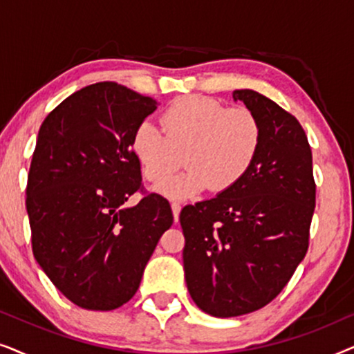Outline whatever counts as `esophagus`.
<instances>
[{
	"instance_id": "34e87169",
	"label": "esophagus",
	"mask_w": 354,
	"mask_h": 354,
	"mask_svg": "<svg viewBox=\"0 0 354 354\" xmlns=\"http://www.w3.org/2000/svg\"><path fill=\"white\" fill-rule=\"evenodd\" d=\"M171 207H172V214H174V221H176V222H178V216H180V209H182L180 203L174 201V203H172V205H171Z\"/></svg>"
}]
</instances>
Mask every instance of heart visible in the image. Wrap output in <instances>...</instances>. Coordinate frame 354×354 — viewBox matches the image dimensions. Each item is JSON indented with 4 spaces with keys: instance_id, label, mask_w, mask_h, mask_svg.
<instances>
[{
    "instance_id": "b5f03b06",
    "label": "heart",
    "mask_w": 354,
    "mask_h": 354,
    "mask_svg": "<svg viewBox=\"0 0 354 354\" xmlns=\"http://www.w3.org/2000/svg\"><path fill=\"white\" fill-rule=\"evenodd\" d=\"M161 132L149 122L135 127L130 151L143 177L158 182L180 163L187 167L158 183L156 192L171 198H190L212 190L229 192L251 172L263 147V127L253 111L225 108L206 96L174 100L159 118Z\"/></svg>"
}]
</instances>
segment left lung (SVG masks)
<instances>
[{
	"label": "left lung",
	"instance_id": "1",
	"mask_svg": "<svg viewBox=\"0 0 354 354\" xmlns=\"http://www.w3.org/2000/svg\"><path fill=\"white\" fill-rule=\"evenodd\" d=\"M258 115V161L229 192L180 212L183 269L196 306L214 317L258 311L282 292L306 256L316 207L313 153L301 124L272 100L235 90Z\"/></svg>",
	"mask_w": 354,
	"mask_h": 354
}]
</instances>
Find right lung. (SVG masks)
Wrapping results in <instances>:
<instances>
[{"instance_id": "right-lung-1", "label": "right lung", "mask_w": 354, "mask_h": 354, "mask_svg": "<svg viewBox=\"0 0 354 354\" xmlns=\"http://www.w3.org/2000/svg\"><path fill=\"white\" fill-rule=\"evenodd\" d=\"M156 104L100 82L57 104L38 132L26 200L32 251L55 287L84 309L127 303L174 222L166 198L145 192L130 151L135 127ZM133 192L142 200L125 208Z\"/></svg>"}]
</instances>
